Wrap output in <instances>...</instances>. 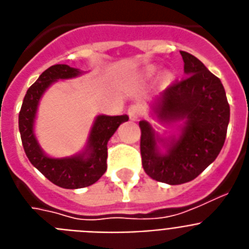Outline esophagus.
Here are the masks:
<instances>
[{
	"label": "esophagus",
	"instance_id": "obj_1",
	"mask_svg": "<svg viewBox=\"0 0 249 249\" xmlns=\"http://www.w3.org/2000/svg\"><path fill=\"white\" fill-rule=\"evenodd\" d=\"M128 115L130 120H138L143 115V108L141 105H131L128 108Z\"/></svg>",
	"mask_w": 249,
	"mask_h": 249
}]
</instances>
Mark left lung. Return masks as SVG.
I'll list each match as a JSON object with an SVG mask.
<instances>
[{"label": "left lung", "mask_w": 249, "mask_h": 249, "mask_svg": "<svg viewBox=\"0 0 249 249\" xmlns=\"http://www.w3.org/2000/svg\"><path fill=\"white\" fill-rule=\"evenodd\" d=\"M179 53L187 77L157 96L150 111L160 124L178 125V131L164 137L147 120L139 121L144 171L168 185L192 181L214 162L224 145L231 116L220 79L192 54Z\"/></svg>", "instance_id": "obj_1"}]
</instances>
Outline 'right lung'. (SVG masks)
Returning a JSON list of instances; mask_svg holds the SVG:
<instances>
[{"instance_id": "right-lung-1", "label": "right lung", "mask_w": 249, "mask_h": 249, "mask_svg": "<svg viewBox=\"0 0 249 249\" xmlns=\"http://www.w3.org/2000/svg\"><path fill=\"white\" fill-rule=\"evenodd\" d=\"M83 73L86 72L67 64L49 67L39 76L36 82L30 86L18 114V130L29 160L50 182L63 189H82L99 181L107 168L108 141L120 124L129 120L128 115H97L89 130L87 143L79 153L55 158L44 152L34 130L39 102L53 83L59 79L77 78Z\"/></svg>"}]
</instances>
